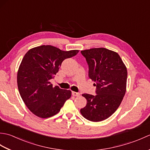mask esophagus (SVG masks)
Returning <instances> with one entry per match:
<instances>
[{"mask_svg": "<svg viewBox=\"0 0 150 150\" xmlns=\"http://www.w3.org/2000/svg\"><path fill=\"white\" fill-rule=\"evenodd\" d=\"M72 95H73V96H79L80 95V93H77V92H75V91H72Z\"/></svg>", "mask_w": 150, "mask_h": 150, "instance_id": "esophagus-1", "label": "esophagus"}]
</instances>
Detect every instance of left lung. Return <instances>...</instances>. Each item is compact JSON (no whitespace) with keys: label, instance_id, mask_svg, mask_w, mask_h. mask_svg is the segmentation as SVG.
I'll use <instances>...</instances> for the list:
<instances>
[{"label":"left lung","instance_id":"left-lung-1","mask_svg":"<svg viewBox=\"0 0 150 150\" xmlns=\"http://www.w3.org/2000/svg\"><path fill=\"white\" fill-rule=\"evenodd\" d=\"M89 66V77L96 82V95L84 93L87 104L81 110L85 119L99 122L119 107L126 91L127 68L117 52L104 47L82 50Z\"/></svg>","mask_w":150,"mask_h":150}]
</instances>
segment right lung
<instances>
[{"mask_svg": "<svg viewBox=\"0 0 150 150\" xmlns=\"http://www.w3.org/2000/svg\"><path fill=\"white\" fill-rule=\"evenodd\" d=\"M79 52L42 45L25 54L18 69L17 86L22 100L36 116L46 119L55 115L71 97V91L53 87L50 80L59 71L64 60Z\"/></svg>", "mask_w": 150, "mask_h": 150, "instance_id": "1", "label": "right lung"}]
</instances>
